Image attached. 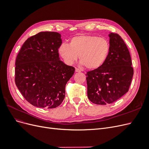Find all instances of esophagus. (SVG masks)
Returning a JSON list of instances; mask_svg holds the SVG:
<instances>
[{"label": "esophagus", "instance_id": "34e87169", "mask_svg": "<svg viewBox=\"0 0 149 149\" xmlns=\"http://www.w3.org/2000/svg\"><path fill=\"white\" fill-rule=\"evenodd\" d=\"M75 71L76 72H78V73H79V72H81V70L78 68H75Z\"/></svg>", "mask_w": 149, "mask_h": 149}]
</instances>
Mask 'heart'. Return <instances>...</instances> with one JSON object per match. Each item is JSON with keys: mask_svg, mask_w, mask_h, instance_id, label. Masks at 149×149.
Returning <instances> with one entry per match:
<instances>
[{"mask_svg": "<svg viewBox=\"0 0 149 149\" xmlns=\"http://www.w3.org/2000/svg\"><path fill=\"white\" fill-rule=\"evenodd\" d=\"M110 48L105 38L82 35L71 38L69 45L62 43L58 48V53L67 65L73 64L79 55L81 63L89 70H95L106 62Z\"/></svg>", "mask_w": 149, "mask_h": 149, "instance_id": "b5f03b06", "label": "heart"}]
</instances>
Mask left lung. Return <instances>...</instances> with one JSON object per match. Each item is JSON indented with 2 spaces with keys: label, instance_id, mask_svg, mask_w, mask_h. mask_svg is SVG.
I'll use <instances>...</instances> for the list:
<instances>
[{
  "label": "left lung",
  "instance_id": "8db88e82",
  "mask_svg": "<svg viewBox=\"0 0 149 149\" xmlns=\"http://www.w3.org/2000/svg\"><path fill=\"white\" fill-rule=\"evenodd\" d=\"M110 52L106 62L87 72L88 97L93 103L105 105L116 101L128 91L134 70L129 49L120 35L109 33Z\"/></svg>",
  "mask_w": 149,
  "mask_h": 149
}]
</instances>
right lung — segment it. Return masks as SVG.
Returning a JSON list of instances; mask_svg holds the SVG:
<instances>
[{"label":"right lung","mask_w":149,"mask_h":149,"mask_svg":"<svg viewBox=\"0 0 149 149\" xmlns=\"http://www.w3.org/2000/svg\"><path fill=\"white\" fill-rule=\"evenodd\" d=\"M61 35L42 31L26 40L18 53L15 82L25 100L37 107L52 109L65 97V86L75 68L60 60Z\"/></svg>","instance_id":"obj_1"}]
</instances>
